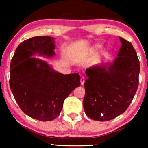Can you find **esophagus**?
<instances>
[{
    "label": "esophagus",
    "instance_id": "esophagus-1",
    "mask_svg": "<svg viewBox=\"0 0 148 148\" xmlns=\"http://www.w3.org/2000/svg\"><path fill=\"white\" fill-rule=\"evenodd\" d=\"M80 82H81V85L82 86H83L84 84V82H85V78L83 76H81L80 77Z\"/></svg>",
    "mask_w": 148,
    "mask_h": 148
}]
</instances>
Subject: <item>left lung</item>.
Listing matches in <instances>:
<instances>
[{
  "instance_id": "obj_1",
  "label": "left lung",
  "mask_w": 148,
  "mask_h": 148,
  "mask_svg": "<svg viewBox=\"0 0 148 148\" xmlns=\"http://www.w3.org/2000/svg\"><path fill=\"white\" fill-rule=\"evenodd\" d=\"M121 47L114 62L87 69L84 108L87 116L109 121L126 111L139 84L140 62L131 42L119 37Z\"/></svg>"
}]
</instances>
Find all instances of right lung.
Listing matches in <instances>:
<instances>
[{
  "mask_svg": "<svg viewBox=\"0 0 148 148\" xmlns=\"http://www.w3.org/2000/svg\"><path fill=\"white\" fill-rule=\"evenodd\" d=\"M53 38L35 36L22 42L10 63V86L15 100L27 116L39 121H51L59 116L64 99L80 86L77 73L64 75L53 71L35 53L55 55Z\"/></svg>",
  "mask_w": 148,
  "mask_h": 148,
  "instance_id": "obj_1",
  "label": "right lung"
}]
</instances>
